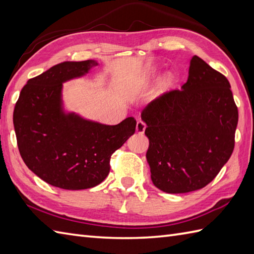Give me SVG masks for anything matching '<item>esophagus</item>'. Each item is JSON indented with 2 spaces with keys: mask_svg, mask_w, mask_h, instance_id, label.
Here are the masks:
<instances>
[{
  "mask_svg": "<svg viewBox=\"0 0 254 254\" xmlns=\"http://www.w3.org/2000/svg\"><path fill=\"white\" fill-rule=\"evenodd\" d=\"M145 128H146V124H145L142 120H138L136 123V132L138 134H143L145 132Z\"/></svg>",
  "mask_w": 254,
  "mask_h": 254,
  "instance_id": "34e87169",
  "label": "esophagus"
}]
</instances>
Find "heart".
<instances>
[{"label":"heart","instance_id":"heart-1","mask_svg":"<svg viewBox=\"0 0 254 254\" xmlns=\"http://www.w3.org/2000/svg\"><path fill=\"white\" fill-rule=\"evenodd\" d=\"M157 75H158V72H157V71L150 72V73L147 75L146 80L153 79V78H155V77H157ZM172 83H174V76H172V75H167V76H165V77L163 78V80H161V82L159 83L158 87H157V90H156V95H160V94L165 93L166 90H168V89L170 88V86L172 85Z\"/></svg>","mask_w":254,"mask_h":254}]
</instances>
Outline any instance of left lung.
<instances>
[{
    "mask_svg": "<svg viewBox=\"0 0 254 254\" xmlns=\"http://www.w3.org/2000/svg\"><path fill=\"white\" fill-rule=\"evenodd\" d=\"M141 118L147 126L150 178L166 193L207 186L233 154L238 108L230 84L197 56L181 90L150 102Z\"/></svg>",
    "mask_w": 254,
    "mask_h": 254,
    "instance_id": "8db88e82",
    "label": "left lung"
}]
</instances>
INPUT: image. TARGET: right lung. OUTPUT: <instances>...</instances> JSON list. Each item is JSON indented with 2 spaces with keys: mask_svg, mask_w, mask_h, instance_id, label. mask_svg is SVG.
<instances>
[{
  "mask_svg": "<svg viewBox=\"0 0 254 254\" xmlns=\"http://www.w3.org/2000/svg\"><path fill=\"white\" fill-rule=\"evenodd\" d=\"M95 60L65 61L24 86L13 122L21 158L35 175L64 190L98 186L110 171V157L135 132L136 120L117 126L86 120L63 108V83L82 77Z\"/></svg>",
  "mask_w": 254,
  "mask_h": 254,
  "instance_id": "1",
  "label": "right lung"
}]
</instances>
